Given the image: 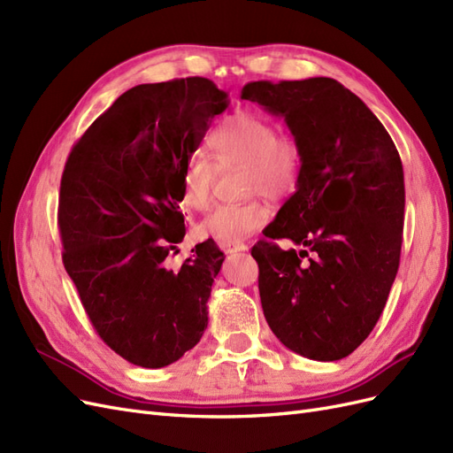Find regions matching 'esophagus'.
<instances>
[{"label": "esophagus", "instance_id": "1", "mask_svg": "<svg viewBox=\"0 0 453 453\" xmlns=\"http://www.w3.org/2000/svg\"><path fill=\"white\" fill-rule=\"evenodd\" d=\"M221 248L225 253H240V251H248V245L242 242H221Z\"/></svg>", "mask_w": 453, "mask_h": 453}]
</instances>
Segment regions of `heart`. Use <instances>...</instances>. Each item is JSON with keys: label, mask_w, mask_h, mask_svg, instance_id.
Listing matches in <instances>:
<instances>
[{"label": "heart", "mask_w": 453, "mask_h": 453, "mask_svg": "<svg viewBox=\"0 0 453 453\" xmlns=\"http://www.w3.org/2000/svg\"><path fill=\"white\" fill-rule=\"evenodd\" d=\"M210 149L219 168H245V195H263L281 200L295 193L304 166V149L291 134H278L265 117L251 111H236L219 125ZM217 166L205 157H195L187 164L181 198L196 211H205L213 202ZM270 210L260 200L240 205H217L203 219L205 234L223 242H240L265 226Z\"/></svg>", "instance_id": "obj_1"}]
</instances>
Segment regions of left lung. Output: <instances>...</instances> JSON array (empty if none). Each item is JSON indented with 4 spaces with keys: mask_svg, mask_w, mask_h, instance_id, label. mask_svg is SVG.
Instances as JSON below:
<instances>
[{
    "mask_svg": "<svg viewBox=\"0 0 453 453\" xmlns=\"http://www.w3.org/2000/svg\"><path fill=\"white\" fill-rule=\"evenodd\" d=\"M242 100L283 117L304 149L295 195L251 250L272 333L313 361H338L372 333L401 260L404 173L391 135L338 81H253ZM307 256L308 261L302 258Z\"/></svg>",
    "mask_w": 453,
    "mask_h": 453,
    "instance_id": "left-lung-1",
    "label": "left lung"
}]
</instances>
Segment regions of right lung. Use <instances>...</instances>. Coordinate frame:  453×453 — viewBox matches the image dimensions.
Returning <instances> with one entry per match:
<instances>
[{"label":"right lung","instance_id":"add662e5","mask_svg":"<svg viewBox=\"0 0 453 453\" xmlns=\"http://www.w3.org/2000/svg\"><path fill=\"white\" fill-rule=\"evenodd\" d=\"M226 107L228 94L203 77L138 85L67 157L58 203L64 266L96 333L132 365L168 366L208 328L223 251L205 240L180 270L166 257L185 238L187 164Z\"/></svg>","mask_w":453,"mask_h":453}]
</instances>
